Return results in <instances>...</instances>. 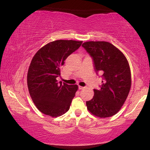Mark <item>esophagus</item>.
<instances>
[{"label":"esophagus","mask_w":150,"mask_h":150,"mask_svg":"<svg viewBox=\"0 0 150 150\" xmlns=\"http://www.w3.org/2000/svg\"><path fill=\"white\" fill-rule=\"evenodd\" d=\"M79 88L80 90H82L83 89V88H84V86H79Z\"/></svg>","instance_id":"34e87169"}]
</instances>
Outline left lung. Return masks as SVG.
Here are the masks:
<instances>
[{"mask_svg": "<svg viewBox=\"0 0 150 150\" xmlns=\"http://www.w3.org/2000/svg\"><path fill=\"white\" fill-rule=\"evenodd\" d=\"M82 47L92 58L97 75L101 74L99 90L86 102L88 111L99 118L114 116L127 99L131 86L129 65L124 54L111 43L88 41Z\"/></svg>", "mask_w": 150, "mask_h": 150, "instance_id": "left-lung-1", "label": "left lung"}]
</instances>
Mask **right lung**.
<instances>
[{
  "label": "right lung",
  "mask_w": 150,
  "mask_h": 150,
  "mask_svg": "<svg viewBox=\"0 0 150 150\" xmlns=\"http://www.w3.org/2000/svg\"><path fill=\"white\" fill-rule=\"evenodd\" d=\"M82 41L58 40L45 45L32 58L28 71V87L36 108L52 117L70 109L78 90L76 84L58 82L61 69L69 55L81 46Z\"/></svg>",
  "instance_id": "add662e5"
}]
</instances>
